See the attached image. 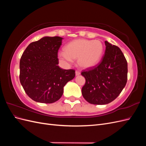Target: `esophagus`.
Returning a JSON list of instances; mask_svg holds the SVG:
<instances>
[{
    "mask_svg": "<svg viewBox=\"0 0 146 146\" xmlns=\"http://www.w3.org/2000/svg\"><path fill=\"white\" fill-rule=\"evenodd\" d=\"M80 72L79 71V70H77L76 71V76H78V75H80Z\"/></svg>",
    "mask_w": 146,
    "mask_h": 146,
    "instance_id": "esophagus-1",
    "label": "esophagus"
}]
</instances>
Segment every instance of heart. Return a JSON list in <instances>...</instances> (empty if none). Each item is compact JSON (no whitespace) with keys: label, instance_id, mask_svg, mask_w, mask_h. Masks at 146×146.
<instances>
[{"label":"heart","instance_id":"obj_1","mask_svg":"<svg viewBox=\"0 0 146 146\" xmlns=\"http://www.w3.org/2000/svg\"><path fill=\"white\" fill-rule=\"evenodd\" d=\"M64 52L58 54V58L63 62L70 63L78 58V64L81 68L88 69L98 64L104 53V45L100 41L76 39L68 44Z\"/></svg>","mask_w":146,"mask_h":146}]
</instances>
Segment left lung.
<instances>
[{"mask_svg":"<svg viewBox=\"0 0 146 146\" xmlns=\"http://www.w3.org/2000/svg\"><path fill=\"white\" fill-rule=\"evenodd\" d=\"M104 56L97 65L83 70L81 74L86 82L83 97L94 105L111 102L120 94L127 81V61L117 46L105 41Z\"/></svg>","mask_w":146,"mask_h":146,"instance_id":"left-lung-1","label":"left lung"}]
</instances>
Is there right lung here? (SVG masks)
I'll use <instances>...</instances> for the list:
<instances>
[{
    "label": "right lung",
    "mask_w": 146,
    "mask_h": 146,
    "mask_svg": "<svg viewBox=\"0 0 146 146\" xmlns=\"http://www.w3.org/2000/svg\"><path fill=\"white\" fill-rule=\"evenodd\" d=\"M62 39L44 37L31 42L21 56L20 82L34 101L55 102L62 96L66 84L76 76L74 69H63L58 66V52Z\"/></svg>",
    "instance_id": "obj_1"
}]
</instances>
